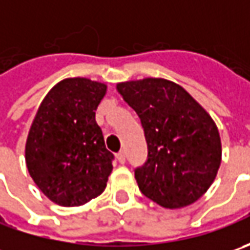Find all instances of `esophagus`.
<instances>
[{
	"label": "esophagus",
	"instance_id": "34e87169",
	"mask_svg": "<svg viewBox=\"0 0 250 250\" xmlns=\"http://www.w3.org/2000/svg\"><path fill=\"white\" fill-rule=\"evenodd\" d=\"M117 159H118V161H120L121 164H124V163H125V153H124V151H120V153L117 154Z\"/></svg>",
	"mask_w": 250,
	"mask_h": 250
}]
</instances>
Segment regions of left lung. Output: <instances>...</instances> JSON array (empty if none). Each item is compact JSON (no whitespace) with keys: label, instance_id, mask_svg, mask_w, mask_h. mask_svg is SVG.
<instances>
[{"label":"left lung","instance_id":"1","mask_svg":"<svg viewBox=\"0 0 250 250\" xmlns=\"http://www.w3.org/2000/svg\"><path fill=\"white\" fill-rule=\"evenodd\" d=\"M139 115L149 159L135 171L140 192L164 208H182L207 192L221 164L214 120L182 86L163 78L117 83Z\"/></svg>","mask_w":250,"mask_h":250}]
</instances>
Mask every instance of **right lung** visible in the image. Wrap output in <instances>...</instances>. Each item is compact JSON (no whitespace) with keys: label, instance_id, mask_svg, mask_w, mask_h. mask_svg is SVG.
I'll return each instance as SVG.
<instances>
[{"label":"right lung","instance_id":"add662e5","mask_svg":"<svg viewBox=\"0 0 250 250\" xmlns=\"http://www.w3.org/2000/svg\"><path fill=\"white\" fill-rule=\"evenodd\" d=\"M105 83L87 78L58 82L39 105L24 145L26 167L55 205L82 206L100 196L112 171L96 110Z\"/></svg>","mask_w":250,"mask_h":250}]
</instances>
